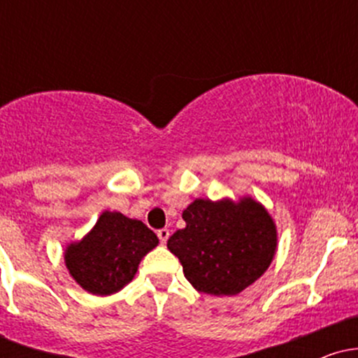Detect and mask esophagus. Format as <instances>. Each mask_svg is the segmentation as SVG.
<instances>
[{"label": "esophagus", "instance_id": "esophagus-1", "mask_svg": "<svg viewBox=\"0 0 358 358\" xmlns=\"http://www.w3.org/2000/svg\"><path fill=\"white\" fill-rule=\"evenodd\" d=\"M168 237H170V231H168V229H159L158 239H159V242H162V244H166Z\"/></svg>", "mask_w": 358, "mask_h": 358}]
</instances>
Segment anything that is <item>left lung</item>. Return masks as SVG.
<instances>
[{
	"instance_id": "left-lung-1",
	"label": "left lung",
	"mask_w": 358,
	"mask_h": 358,
	"mask_svg": "<svg viewBox=\"0 0 358 358\" xmlns=\"http://www.w3.org/2000/svg\"><path fill=\"white\" fill-rule=\"evenodd\" d=\"M187 227L168 239L185 278L200 293L234 296L257 281L278 248L276 224L257 200L196 199L183 210Z\"/></svg>"
}]
</instances>
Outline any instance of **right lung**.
Wrapping results in <instances>:
<instances>
[{
	"mask_svg": "<svg viewBox=\"0 0 358 358\" xmlns=\"http://www.w3.org/2000/svg\"><path fill=\"white\" fill-rule=\"evenodd\" d=\"M158 245L156 234L121 212H102L87 236L65 248V266L89 293L108 296L133 281L141 259Z\"/></svg>",
	"mask_w": 358,
	"mask_h": 358,
	"instance_id": "1",
	"label": "right lung"
}]
</instances>
